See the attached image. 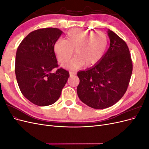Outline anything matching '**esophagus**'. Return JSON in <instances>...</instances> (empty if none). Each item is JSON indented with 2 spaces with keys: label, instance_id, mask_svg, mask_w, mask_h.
Returning a JSON list of instances; mask_svg holds the SVG:
<instances>
[{
  "label": "esophagus",
  "instance_id": "34e87169",
  "mask_svg": "<svg viewBox=\"0 0 149 149\" xmlns=\"http://www.w3.org/2000/svg\"><path fill=\"white\" fill-rule=\"evenodd\" d=\"M76 74V72H74V71H70V76H74Z\"/></svg>",
  "mask_w": 149,
  "mask_h": 149
}]
</instances>
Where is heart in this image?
<instances>
[{
	"mask_svg": "<svg viewBox=\"0 0 149 149\" xmlns=\"http://www.w3.org/2000/svg\"><path fill=\"white\" fill-rule=\"evenodd\" d=\"M66 39L59 38L54 43L53 50L60 63H66L73 54L76 55L68 64L67 69L77 70L84 65L95 66L102 60L109 43L107 36L102 31L84 30L80 29L70 30Z\"/></svg>",
	"mask_w": 149,
	"mask_h": 149,
	"instance_id": "heart-1",
	"label": "heart"
}]
</instances>
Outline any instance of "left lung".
<instances>
[{"instance_id": "1", "label": "left lung", "mask_w": 149, "mask_h": 149, "mask_svg": "<svg viewBox=\"0 0 149 149\" xmlns=\"http://www.w3.org/2000/svg\"><path fill=\"white\" fill-rule=\"evenodd\" d=\"M110 46L95 66L79 71L77 93L80 100L94 109L113 106L124 96L132 75V63L127 44L108 30Z\"/></svg>"}]
</instances>
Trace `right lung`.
I'll list each match as a JSON object with an SVG mask.
<instances>
[{
  "mask_svg": "<svg viewBox=\"0 0 149 149\" xmlns=\"http://www.w3.org/2000/svg\"><path fill=\"white\" fill-rule=\"evenodd\" d=\"M63 31L57 28H44L31 31L17 48L15 71L22 94L34 104L46 106L59 99L70 77L69 72L58 69L54 43Z\"/></svg>",
  "mask_w": 149,
  "mask_h": 149,
  "instance_id": "obj_1",
  "label": "right lung"
}]
</instances>
